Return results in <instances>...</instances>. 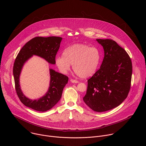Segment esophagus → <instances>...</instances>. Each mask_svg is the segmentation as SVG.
Wrapping results in <instances>:
<instances>
[{
	"instance_id": "obj_1",
	"label": "esophagus",
	"mask_w": 146,
	"mask_h": 146,
	"mask_svg": "<svg viewBox=\"0 0 146 146\" xmlns=\"http://www.w3.org/2000/svg\"><path fill=\"white\" fill-rule=\"evenodd\" d=\"M70 81L72 82V83H78V81L77 80H76L74 79H70Z\"/></svg>"
}]
</instances>
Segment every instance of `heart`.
Instances as JSON below:
<instances>
[{
	"instance_id": "1",
	"label": "heart",
	"mask_w": 146,
	"mask_h": 146,
	"mask_svg": "<svg viewBox=\"0 0 146 146\" xmlns=\"http://www.w3.org/2000/svg\"><path fill=\"white\" fill-rule=\"evenodd\" d=\"M101 59L102 55L98 48L86 44L77 43L65 48L63 55H58L55 62L62 73H66L73 65V70L76 75L86 78L96 72Z\"/></svg>"
}]
</instances>
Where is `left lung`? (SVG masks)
<instances>
[{"instance_id":"1","label":"left lung","mask_w":146,"mask_h":146,"mask_svg":"<svg viewBox=\"0 0 146 146\" xmlns=\"http://www.w3.org/2000/svg\"><path fill=\"white\" fill-rule=\"evenodd\" d=\"M105 56L99 69L88 81L83 98L86 105L96 112L113 109L127 98L132 74L131 59L126 51L111 39H96Z\"/></svg>"}]
</instances>
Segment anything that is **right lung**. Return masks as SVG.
I'll use <instances>...</instances> for the list:
<instances>
[{
    "mask_svg": "<svg viewBox=\"0 0 146 146\" xmlns=\"http://www.w3.org/2000/svg\"><path fill=\"white\" fill-rule=\"evenodd\" d=\"M62 38L56 36L36 37L27 42L18 54L13 66V75L17 94L25 106L38 111L52 109L60 99L68 77L50 69V82L46 94L39 99L32 100L23 94L19 84V76L25 62L33 55L44 59L49 64H55V59Z\"/></svg>",
    "mask_w": 146,
    "mask_h": 146,
    "instance_id": "add662e5",
    "label": "right lung"
}]
</instances>
